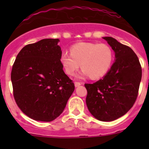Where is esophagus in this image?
<instances>
[{
	"instance_id": "34e87169",
	"label": "esophagus",
	"mask_w": 149,
	"mask_h": 149,
	"mask_svg": "<svg viewBox=\"0 0 149 149\" xmlns=\"http://www.w3.org/2000/svg\"><path fill=\"white\" fill-rule=\"evenodd\" d=\"M74 84H75V86H76V87H78V86H80V85H81L82 83H80V82H75Z\"/></svg>"
}]
</instances>
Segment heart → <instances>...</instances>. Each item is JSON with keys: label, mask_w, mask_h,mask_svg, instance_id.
I'll list each match as a JSON object with an SVG mask.
<instances>
[{"label": "heart", "mask_w": 149, "mask_h": 149, "mask_svg": "<svg viewBox=\"0 0 149 149\" xmlns=\"http://www.w3.org/2000/svg\"><path fill=\"white\" fill-rule=\"evenodd\" d=\"M70 52H63L60 57L65 72L70 76L80 66L83 71L79 77L101 78L109 72L114 59L112 48L105 43L80 42L73 45Z\"/></svg>", "instance_id": "1"}]
</instances>
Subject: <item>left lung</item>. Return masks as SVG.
Segmentation results:
<instances>
[{"label": "left lung", "instance_id": "left-lung-1", "mask_svg": "<svg viewBox=\"0 0 149 149\" xmlns=\"http://www.w3.org/2000/svg\"><path fill=\"white\" fill-rule=\"evenodd\" d=\"M115 52L116 60L102 79L85 83L89 111L101 121H113L134 105L141 80V66L130 47L112 37H104Z\"/></svg>", "mask_w": 149, "mask_h": 149}]
</instances>
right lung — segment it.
<instances>
[{"label":"right lung","mask_w":149,"mask_h":149,"mask_svg":"<svg viewBox=\"0 0 149 149\" xmlns=\"http://www.w3.org/2000/svg\"><path fill=\"white\" fill-rule=\"evenodd\" d=\"M59 39L29 44L17 56L11 72L13 95L24 113L35 120L50 122L66 107L74 83L61 64Z\"/></svg>","instance_id":"1"}]
</instances>
